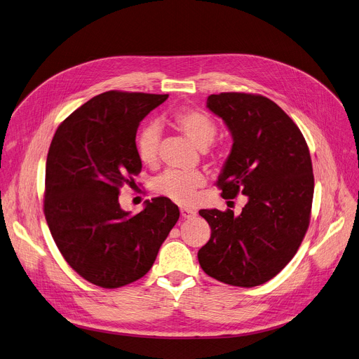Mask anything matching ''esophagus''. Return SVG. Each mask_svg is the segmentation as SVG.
I'll return each instance as SVG.
<instances>
[{"mask_svg": "<svg viewBox=\"0 0 359 359\" xmlns=\"http://www.w3.org/2000/svg\"><path fill=\"white\" fill-rule=\"evenodd\" d=\"M180 215H182V217H184V219H191V217L196 216V212H193V210H190V209H187V208H182V209H180Z\"/></svg>", "mask_w": 359, "mask_h": 359, "instance_id": "esophagus-1", "label": "esophagus"}]
</instances>
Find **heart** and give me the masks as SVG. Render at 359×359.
I'll list each match as a JSON object with an SVG mask.
<instances>
[{
  "label": "heart",
  "instance_id": "obj_1",
  "mask_svg": "<svg viewBox=\"0 0 359 359\" xmlns=\"http://www.w3.org/2000/svg\"><path fill=\"white\" fill-rule=\"evenodd\" d=\"M173 121L182 133H184L194 144L201 149L212 144L216 136V124L205 113L198 110L183 109L173 114ZM160 127L156 123H149L139 132L136 137V151L144 165H153L158 156ZM208 182L202 170H166L153 182V190L179 205H191L196 201L198 190Z\"/></svg>",
  "mask_w": 359,
  "mask_h": 359
}]
</instances>
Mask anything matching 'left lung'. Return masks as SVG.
I'll return each instance as SVG.
<instances>
[{
  "instance_id": "1",
  "label": "left lung",
  "mask_w": 359,
  "mask_h": 359,
  "mask_svg": "<svg viewBox=\"0 0 359 359\" xmlns=\"http://www.w3.org/2000/svg\"><path fill=\"white\" fill-rule=\"evenodd\" d=\"M208 109L222 117L233 146L217 187L223 199L246 194L239 216L227 209H202L210 226L199 249L202 269L212 278L242 287L262 285L295 256L308 231L313 173L299 127L268 97L220 93Z\"/></svg>"
}]
</instances>
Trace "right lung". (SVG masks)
Segmentation results:
<instances>
[{
    "label": "right lung",
    "instance_id": "obj_1",
    "mask_svg": "<svg viewBox=\"0 0 359 359\" xmlns=\"http://www.w3.org/2000/svg\"><path fill=\"white\" fill-rule=\"evenodd\" d=\"M168 94L106 91L64 120L46 163L44 215L67 264L86 280L114 289L143 278L179 219L166 198L132 216L118 203L142 170L140 121Z\"/></svg>",
    "mask_w": 359,
    "mask_h": 359
}]
</instances>
